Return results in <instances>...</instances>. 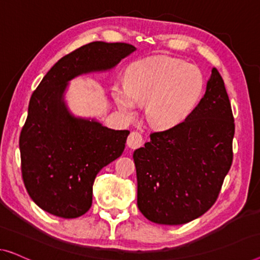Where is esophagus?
I'll return each mask as SVG.
<instances>
[{
    "label": "esophagus",
    "mask_w": 260,
    "mask_h": 260,
    "mask_svg": "<svg viewBox=\"0 0 260 260\" xmlns=\"http://www.w3.org/2000/svg\"><path fill=\"white\" fill-rule=\"evenodd\" d=\"M143 145V138L139 132H132L127 138V146L132 149H137Z\"/></svg>",
    "instance_id": "esophagus-1"
}]
</instances>
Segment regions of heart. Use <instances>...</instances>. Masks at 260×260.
Here are the masks:
<instances>
[{"label": "heart", "mask_w": 260, "mask_h": 260, "mask_svg": "<svg viewBox=\"0 0 260 260\" xmlns=\"http://www.w3.org/2000/svg\"><path fill=\"white\" fill-rule=\"evenodd\" d=\"M201 71L179 58L148 57L137 60L126 72L125 83L115 84L112 94L118 107L133 114L146 103L147 121L155 128L176 126L188 117L202 95Z\"/></svg>", "instance_id": "heart-1"}]
</instances>
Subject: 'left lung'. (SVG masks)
I'll return each mask as SVG.
<instances>
[{"mask_svg":"<svg viewBox=\"0 0 260 260\" xmlns=\"http://www.w3.org/2000/svg\"><path fill=\"white\" fill-rule=\"evenodd\" d=\"M234 135L229 95L214 68L204 96L184 121L154 132L133 154L141 214L165 225L185 224L205 214L230 170Z\"/></svg>","mask_w":260,"mask_h":260,"instance_id":"obj_1","label":"left lung"}]
</instances>
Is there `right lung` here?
<instances>
[{"mask_svg": "<svg viewBox=\"0 0 260 260\" xmlns=\"http://www.w3.org/2000/svg\"><path fill=\"white\" fill-rule=\"evenodd\" d=\"M133 51L127 43L80 46L60 58L31 95L19 135L22 179L31 200L49 214L76 218L87 212L96 174L122 154L129 134L70 114L64 102L68 83L114 68Z\"/></svg>", "mask_w": 260, "mask_h": 260, "instance_id": "1", "label": "right lung"}]
</instances>
